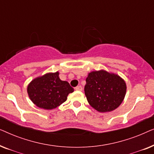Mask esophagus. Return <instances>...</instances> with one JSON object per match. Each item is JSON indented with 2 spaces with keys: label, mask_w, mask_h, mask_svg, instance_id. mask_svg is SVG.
<instances>
[{
  "label": "esophagus",
  "mask_w": 154,
  "mask_h": 154,
  "mask_svg": "<svg viewBox=\"0 0 154 154\" xmlns=\"http://www.w3.org/2000/svg\"><path fill=\"white\" fill-rule=\"evenodd\" d=\"M75 90H77V91H81V90H83V88H82L81 85H79V86H77V87L75 88Z\"/></svg>",
  "instance_id": "34e87169"
}]
</instances>
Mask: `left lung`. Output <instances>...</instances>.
I'll use <instances>...</instances> for the list:
<instances>
[{
    "label": "left lung",
    "mask_w": 154,
    "mask_h": 154,
    "mask_svg": "<svg viewBox=\"0 0 154 154\" xmlns=\"http://www.w3.org/2000/svg\"><path fill=\"white\" fill-rule=\"evenodd\" d=\"M127 86L118 74L105 70L88 73L85 94L90 106L99 112H110L117 109L125 98Z\"/></svg>",
    "instance_id": "1"
}]
</instances>
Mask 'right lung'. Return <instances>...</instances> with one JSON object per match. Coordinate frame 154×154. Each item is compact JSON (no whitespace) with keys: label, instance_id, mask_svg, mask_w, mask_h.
I'll return each instance as SVG.
<instances>
[{"label":"right lung","instance_id":"right-lung-1","mask_svg":"<svg viewBox=\"0 0 154 154\" xmlns=\"http://www.w3.org/2000/svg\"><path fill=\"white\" fill-rule=\"evenodd\" d=\"M58 71L47 73L32 80L27 86V93L33 104L41 109L51 110L66 100L74 91L67 81H62Z\"/></svg>","mask_w":154,"mask_h":154}]
</instances>
